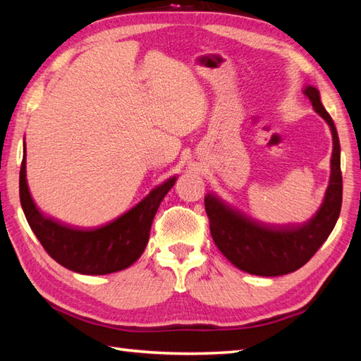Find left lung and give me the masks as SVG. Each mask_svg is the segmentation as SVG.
I'll return each mask as SVG.
<instances>
[{
	"label": "left lung",
	"mask_w": 361,
	"mask_h": 361,
	"mask_svg": "<svg viewBox=\"0 0 361 361\" xmlns=\"http://www.w3.org/2000/svg\"><path fill=\"white\" fill-rule=\"evenodd\" d=\"M304 94L313 109L332 130L334 152L331 181L319 211L302 225L268 226L225 204L219 197H204L212 240L229 262L242 271L256 276H282L296 271L312 259L326 242L340 217L343 176L340 166V140L331 114L321 104L319 91L305 87Z\"/></svg>",
	"instance_id": "8db88e82"
}]
</instances>
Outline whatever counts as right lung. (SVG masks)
I'll return each instance as SVG.
<instances>
[{
	"instance_id": "1",
	"label": "right lung",
	"mask_w": 361,
	"mask_h": 361,
	"mask_svg": "<svg viewBox=\"0 0 361 361\" xmlns=\"http://www.w3.org/2000/svg\"><path fill=\"white\" fill-rule=\"evenodd\" d=\"M175 176L155 188L124 216L96 229H78L43 216L29 194L26 152L20 169V202L27 224L46 252L65 268L80 274H109L136 262L149 242L159 203L175 185Z\"/></svg>"
}]
</instances>
